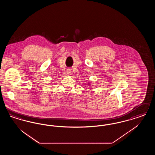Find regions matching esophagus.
<instances>
[{"instance_id": "1", "label": "esophagus", "mask_w": 155, "mask_h": 155, "mask_svg": "<svg viewBox=\"0 0 155 155\" xmlns=\"http://www.w3.org/2000/svg\"><path fill=\"white\" fill-rule=\"evenodd\" d=\"M67 74H68V75H71V70L70 69H68L67 70Z\"/></svg>"}]
</instances>
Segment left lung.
Masks as SVG:
<instances>
[{
  "label": "left lung",
  "mask_w": 155,
  "mask_h": 155,
  "mask_svg": "<svg viewBox=\"0 0 155 155\" xmlns=\"http://www.w3.org/2000/svg\"><path fill=\"white\" fill-rule=\"evenodd\" d=\"M91 84H90V82H88V84L87 85H90Z\"/></svg>",
  "instance_id": "left-lung-1"
}]
</instances>
